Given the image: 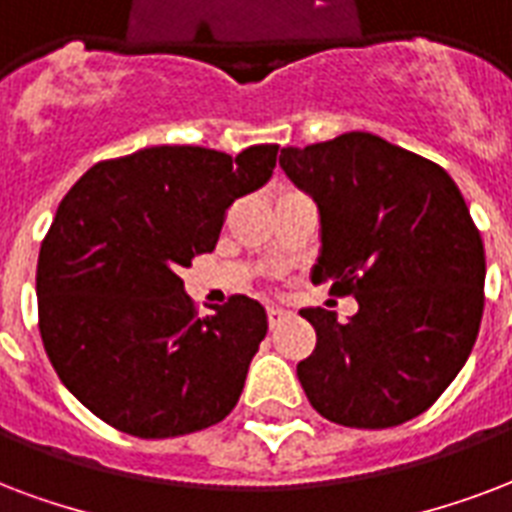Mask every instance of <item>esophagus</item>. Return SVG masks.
<instances>
[{
  "instance_id": "obj_1",
  "label": "esophagus",
  "mask_w": 512,
  "mask_h": 512,
  "mask_svg": "<svg viewBox=\"0 0 512 512\" xmlns=\"http://www.w3.org/2000/svg\"><path fill=\"white\" fill-rule=\"evenodd\" d=\"M288 315L291 313H288V310H283V307H270V310H267V321H270V326L275 329V326L286 321Z\"/></svg>"
}]
</instances>
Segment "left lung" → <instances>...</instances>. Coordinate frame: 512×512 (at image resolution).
Listing matches in <instances>:
<instances>
[{
	"label": "left lung",
	"mask_w": 512,
	"mask_h": 512,
	"mask_svg": "<svg viewBox=\"0 0 512 512\" xmlns=\"http://www.w3.org/2000/svg\"><path fill=\"white\" fill-rule=\"evenodd\" d=\"M280 167L321 215L310 278L359 302L348 324L299 310L318 337L297 364L310 405L353 429L421 416L459 375L483 318L486 253L459 186L370 132L283 148Z\"/></svg>",
	"instance_id": "8db88e82"
}]
</instances>
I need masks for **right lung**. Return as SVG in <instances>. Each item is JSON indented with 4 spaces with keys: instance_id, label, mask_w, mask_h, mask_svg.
<instances>
[{
    "instance_id": "1",
    "label": "right lung",
    "mask_w": 512,
    "mask_h": 512,
    "mask_svg": "<svg viewBox=\"0 0 512 512\" xmlns=\"http://www.w3.org/2000/svg\"><path fill=\"white\" fill-rule=\"evenodd\" d=\"M275 156L153 145L96 164L61 199L37 259L42 345L105 424L164 440L232 413L267 310L234 294L197 318L180 270L213 251L229 205L272 178Z\"/></svg>"
}]
</instances>
